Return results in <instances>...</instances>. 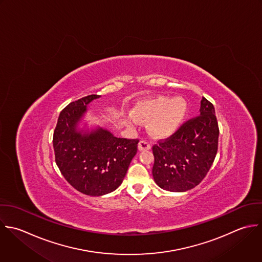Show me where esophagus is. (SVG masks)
<instances>
[{
  "mask_svg": "<svg viewBox=\"0 0 262 262\" xmlns=\"http://www.w3.org/2000/svg\"><path fill=\"white\" fill-rule=\"evenodd\" d=\"M138 148L140 151H145V150H150L151 149V145L147 142V141H140L139 142V145H138Z\"/></svg>",
  "mask_w": 262,
  "mask_h": 262,
  "instance_id": "34e87169",
  "label": "esophagus"
}]
</instances>
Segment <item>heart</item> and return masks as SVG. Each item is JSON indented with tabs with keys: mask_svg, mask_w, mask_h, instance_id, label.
<instances>
[{
	"mask_svg": "<svg viewBox=\"0 0 262 262\" xmlns=\"http://www.w3.org/2000/svg\"><path fill=\"white\" fill-rule=\"evenodd\" d=\"M188 113V103L181 97H159L136 107L134 114L149 121V132L159 138L172 135L183 123Z\"/></svg>",
	"mask_w": 262,
	"mask_h": 262,
	"instance_id": "heart-1",
	"label": "heart"
}]
</instances>
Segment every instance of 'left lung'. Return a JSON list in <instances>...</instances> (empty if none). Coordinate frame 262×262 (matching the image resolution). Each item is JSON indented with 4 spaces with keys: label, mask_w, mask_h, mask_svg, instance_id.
I'll list each match as a JSON object with an SVG mask.
<instances>
[{
    "label": "left lung",
    "mask_w": 262,
    "mask_h": 262,
    "mask_svg": "<svg viewBox=\"0 0 262 262\" xmlns=\"http://www.w3.org/2000/svg\"><path fill=\"white\" fill-rule=\"evenodd\" d=\"M219 136L214 107L202 98L199 116L186 121L169 138L153 146L155 183L170 192H186L198 186L214 161Z\"/></svg>",
    "instance_id": "1"
}]
</instances>
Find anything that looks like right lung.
Masks as SVG:
<instances>
[{
    "instance_id": "right-lung-1",
    "label": "right lung",
    "mask_w": 262,
    "mask_h": 262,
    "mask_svg": "<svg viewBox=\"0 0 262 262\" xmlns=\"http://www.w3.org/2000/svg\"><path fill=\"white\" fill-rule=\"evenodd\" d=\"M99 95H90L68 104L60 113L53 136L55 161L65 180L78 192L102 196L122 183L139 140L114 137L109 130L78 129L86 106Z\"/></svg>"
}]
</instances>
